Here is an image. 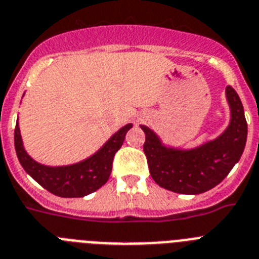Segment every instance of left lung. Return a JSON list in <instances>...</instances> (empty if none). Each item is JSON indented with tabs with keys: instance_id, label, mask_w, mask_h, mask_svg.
I'll list each match as a JSON object with an SVG mask.
<instances>
[{
	"instance_id": "1",
	"label": "left lung",
	"mask_w": 259,
	"mask_h": 259,
	"mask_svg": "<svg viewBox=\"0 0 259 259\" xmlns=\"http://www.w3.org/2000/svg\"><path fill=\"white\" fill-rule=\"evenodd\" d=\"M227 97L232 118L228 129L217 140L190 151L167 149L154 132L141 126L146 141V155L151 178L168 191L184 195H197L221 183L244 153L247 123L244 106L232 87H227Z\"/></svg>"
}]
</instances>
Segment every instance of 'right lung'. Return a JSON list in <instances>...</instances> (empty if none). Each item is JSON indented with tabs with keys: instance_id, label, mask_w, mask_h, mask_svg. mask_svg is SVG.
Masks as SVG:
<instances>
[{
	"instance_id": "obj_1",
	"label": "right lung",
	"mask_w": 259,
	"mask_h": 259,
	"mask_svg": "<svg viewBox=\"0 0 259 259\" xmlns=\"http://www.w3.org/2000/svg\"><path fill=\"white\" fill-rule=\"evenodd\" d=\"M132 126V123H127L119 129L103 149L84 162L66 167H47L27 155L17 122L14 129L15 151L26 172L49 192L60 197H82L95 192L108 182L112 172L113 158L122 146L126 133Z\"/></svg>"
}]
</instances>
